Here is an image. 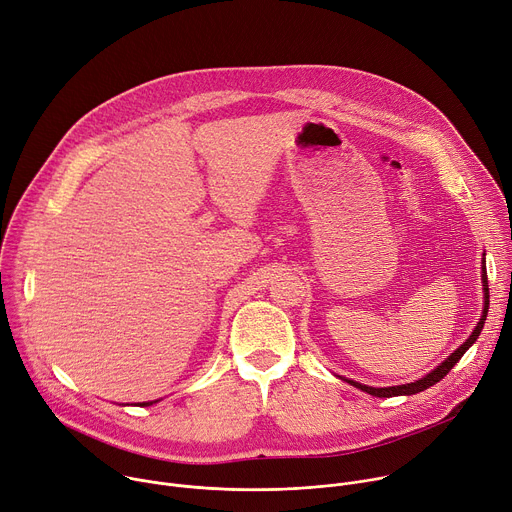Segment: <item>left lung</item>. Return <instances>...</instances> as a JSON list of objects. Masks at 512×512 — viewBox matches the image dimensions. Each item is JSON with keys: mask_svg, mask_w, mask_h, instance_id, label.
<instances>
[{"mask_svg": "<svg viewBox=\"0 0 512 512\" xmlns=\"http://www.w3.org/2000/svg\"><path fill=\"white\" fill-rule=\"evenodd\" d=\"M484 264H486V260H484ZM482 287H484V309H482V317H480V321H478V325L474 327V331H472V335L466 339V342L453 352L451 356H447L435 370H431L427 376H423V378H419V380H415V382H411V384H399V386H384V388H374V386H366V384H360V382H356V380H348L352 386H356V388H360V390H364V392H368V394H372V396H384V399H388V396H401V394H417V392H421V390H425V388H429V386H433V384H437L453 366H456L458 362H460V358L466 354V350H470V346L476 342L478 339V335H480V331H482V327H484V323H486V315H488V305H490V295H488V276H486V266H482Z\"/></svg>", "mask_w": 512, "mask_h": 512, "instance_id": "obj_1", "label": "left lung"}]
</instances>
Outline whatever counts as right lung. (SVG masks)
Returning <instances> with one entry per match:
<instances>
[{"mask_svg": "<svg viewBox=\"0 0 512 512\" xmlns=\"http://www.w3.org/2000/svg\"><path fill=\"white\" fill-rule=\"evenodd\" d=\"M154 403H156V401H154ZM150 405H152V403H140V407H150Z\"/></svg>", "mask_w": 512, "mask_h": 512, "instance_id": "right-lung-1", "label": "right lung"}]
</instances>
